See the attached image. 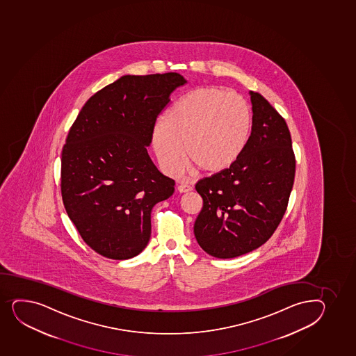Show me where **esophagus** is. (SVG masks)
Returning a JSON list of instances; mask_svg holds the SVG:
<instances>
[{
  "label": "esophagus",
  "instance_id": "obj_1",
  "mask_svg": "<svg viewBox=\"0 0 356 356\" xmlns=\"http://www.w3.org/2000/svg\"><path fill=\"white\" fill-rule=\"evenodd\" d=\"M177 191H180V193H189V191H193V186L189 184H181L177 187Z\"/></svg>",
  "mask_w": 356,
  "mask_h": 356
}]
</instances>
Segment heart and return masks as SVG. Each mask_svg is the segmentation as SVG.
Segmentation results:
<instances>
[{"instance_id": "obj_1", "label": "heart", "mask_w": 356, "mask_h": 356, "mask_svg": "<svg viewBox=\"0 0 356 356\" xmlns=\"http://www.w3.org/2000/svg\"><path fill=\"white\" fill-rule=\"evenodd\" d=\"M252 111L242 96L218 88L187 92L155 124L153 145L161 165L179 172L187 156L201 170L218 172L241 156L252 130Z\"/></svg>"}]
</instances>
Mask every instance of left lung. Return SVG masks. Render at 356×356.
Masks as SVG:
<instances>
[{
  "instance_id": "1",
  "label": "left lung",
  "mask_w": 356,
  "mask_h": 356,
  "mask_svg": "<svg viewBox=\"0 0 356 356\" xmlns=\"http://www.w3.org/2000/svg\"><path fill=\"white\" fill-rule=\"evenodd\" d=\"M249 94L252 133L243 153L229 168L195 186L203 199L196 241L218 259L241 257L266 243L286 213L294 184L287 123L264 96Z\"/></svg>"
}]
</instances>
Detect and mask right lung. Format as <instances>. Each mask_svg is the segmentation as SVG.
I'll use <instances>...</instances> for the list:
<instances>
[{"mask_svg":"<svg viewBox=\"0 0 356 356\" xmlns=\"http://www.w3.org/2000/svg\"><path fill=\"white\" fill-rule=\"evenodd\" d=\"M187 83L179 73L124 75L94 94L62 150L61 193L87 245L113 260L136 257L150 238L153 207L175 182L147 152L157 115Z\"/></svg>","mask_w":356,"mask_h":356,"instance_id":"obj_1","label":"right lung"}]
</instances>
